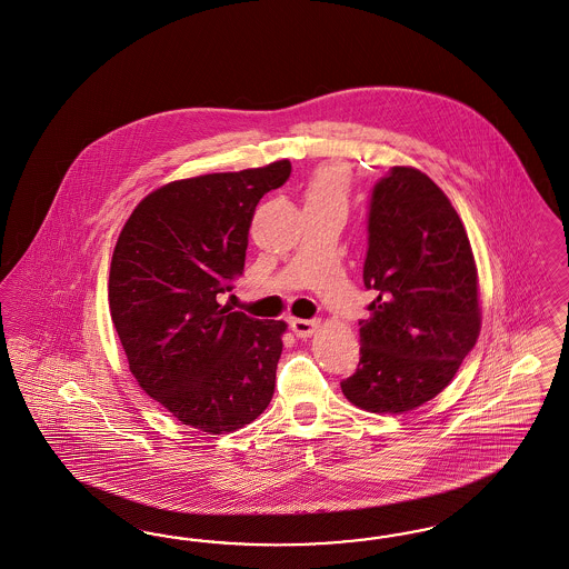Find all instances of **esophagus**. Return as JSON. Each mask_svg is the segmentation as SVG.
<instances>
[{
    "mask_svg": "<svg viewBox=\"0 0 569 569\" xmlns=\"http://www.w3.org/2000/svg\"><path fill=\"white\" fill-rule=\"evenodd\" d=\"M290 328L298 338H309L311 333L317 332L319 319H290Z\"/></svg>",
    "mask_w": 569,
    "mask_h": 569,
    "instance_id": "34e87169",
    "label": "esophagus"
}]
</instances>
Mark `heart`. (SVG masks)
Returning <instances> with one entry per match:
<instances>
[{
	"instance_id": "heart-1",
	"label": "heart",
	"mask_w": 569,
	"mask_h": 569,
	"mask_svg": "<svg viewBox=\"0 0 569 569\" xmlns=\"http://www.w3.org/2000/svg\"><path fill=\"white\" fill-rule=\"evenodd\" d=\"M305 210L309 208H347L349 199V174L345 168L326 163L313 170L302 187Z\"/></svg>"
}]
</instances>
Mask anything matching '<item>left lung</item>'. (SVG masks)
<instances>
[{"label":"left lung","mask_w":569,"mask_h":569,"mask_svg":"<svg viewBox=\"0 0 569 569\" xmlns=\"http://www.w3.org/2000/svg\"><path fill=\"white\" fill-rule=\"evenodd\" d=\"M363 283L378 296L359 321L357 372L340 387L361 410L410 412L450 385L481 330L465 224L416 168L395 166L373 184Z\"/></svg>","instance_id":"obj_1"}]
</instances>
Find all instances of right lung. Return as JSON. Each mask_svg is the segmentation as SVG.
<instances>
[{"mask_svg":"<svg viewBox=\"0 0 569 569\" xmlns=\"http://www.w3.org/2000/svg\"><path fill=\"white\" fill-rule=\"evenodd\" d=\"M290 172L281 159L174 180L144 197L119 233L109 307L130 372L199 431H237L273 399L286 323L231 311L216 298L243 273L258 201Z\"/></svg>","mask_w":569,"mask_h":569,"instance_id":"obj_1","label":"right lung"}]
</instances>
